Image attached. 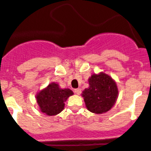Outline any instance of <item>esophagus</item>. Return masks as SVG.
Segmentation results:
<instances>
[{"instance_id":"1","label":"esophagus","mask_w":151,"mask_h":151,"mask_svg":"<svg viewBox=\"0 0 151 151\" xmlns=\"http://www.w3.org/2000/svg\"><path fill=\"white\" fill-rule=\"evenodd\" d=\"M74 93H77V94H80V93H81V89L80 88H76L74 89Z\"/></svg>"}]
</instances>
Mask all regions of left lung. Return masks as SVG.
<instances>
[{
  "instance_id": "obj_1",
  "label": "left lung",
  "mask_w": 151,
  "mask_h": 151,
  "mask_svg": "<svg viewBox=\"0 0 151 151\" xmlns=\"http://www.w3.org/2000/svg\"><path fill=\"white\" fill-rule=\"evenodd\" d=\"M88 83L89 88L82 93L88 110L95 114L109 111L118 96V88L114 80L105 73H100L93 74L88 79Z\"/></svg>"
}]
</instances>
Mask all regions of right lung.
<instances>
[{
	"instance_id": "obj_1",
	"label": "right lung",
	"mask_w": 151,
	"mask_h": 151,
	"mask_svg": "<svg viewBox=\"0 0 151 151\" xmlns=\"http://www.w3.org/2000/svg\"><path fill=\"white\" fill-rule=\"evenodd\" d=\"M74 94L68 88H60L59 85L52 83L46 88L39 92L37 95V102L40 111L49 116L58 114L63 110L68 96Z\"/></svg>"
}]
</instances>
